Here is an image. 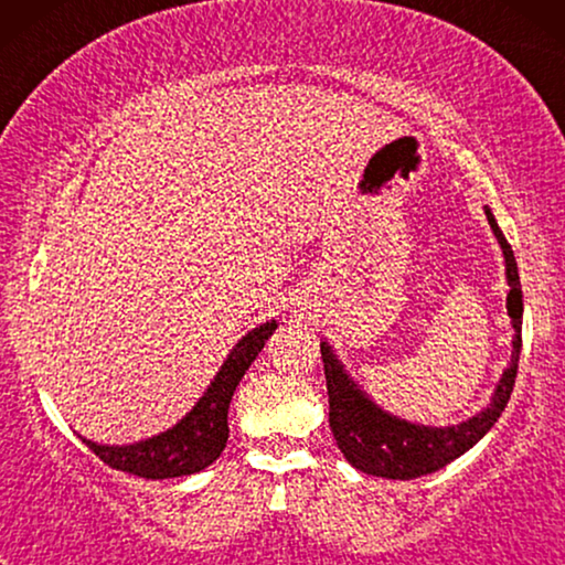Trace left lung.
I'll return each mask as SVG.
<instances>
[{
	"instance_id": "1",
	"label": "left lung",
	"mask_w": 565,
	"mask_h": 565,
	"mask_svg": "<svg viewBox=\"0 0 565 565\" xmlns=\"http://www.w3.org/2000/svg\"><path fill=\"white\" fill-rule=\"evenodd\" d=\"M483 211L501 252H504L509 282L507 313L514 329L512 362L501 373L497 388H493L491 404L483 412H478L460 424H450V427H427V424L398 419V416L377 406L352 381L342 360L331 350V344L321 342V360L329 391V427L334 431L339 450L362 473L393 478V481H408V478L435 473V470L445 468L447 462L460 458L462 452H468L497 424L501 412L509 404L522 352V285L512 246L501 234L491 207L486 205Z\"/></svg>"
}]
</instances>
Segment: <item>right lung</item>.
<instances>
[{
    "instance_id": "right-lung-1",
    "label": "right lung",
    "mask_w": 565,
    "mask_h": 565,
    "mask_svg": "<svg viewBox=\"0 0 565 565\" xmlns=\"http://www.w3.org/2000/svg\"><path fill=\"white\" fill-rule=\"evenodd\" d=\"M275 329L277 321L273 319L238 339L198 404L172 429L134 445H97L87 437H82V443L110 468L138 478L161 481V478L200 473L213 460H218L226 447L231 396Z\"/></svg>"
}]
</instances>
